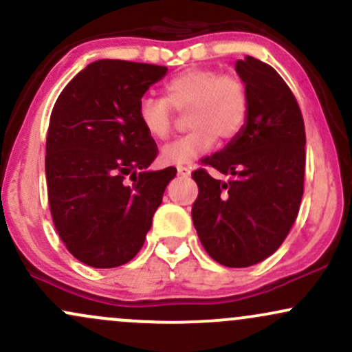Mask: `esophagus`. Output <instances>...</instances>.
<instances>
[{"instance_id":"1","label":"esophagus","mask_w":352,"mask_h":352,"mask_svg":"<svg viewBox=\"0 0 352 352\" xmlns=\"http://www.w3.org/2000/svg\"><path fill=\"white\" fill-rule=\"evenodd\" d=\"M177 172H179L180 177H188L190 173H192V170H190V167H177Z\"/></svg>"}]
</instances>
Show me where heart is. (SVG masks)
Wrapping results in <instances>:
<instances>
[{
	"instance_id": "obj_1",
	"label": "heart",
	"mask_w": 352,
	"mask_h": 352,
	"mask_svg": "<svg viewBox=\"0 0 352 352\" xmlns=\"http://www.w3.org/2000/svg\"><path fill=\"white\" fill-rule=\"evenodd\" d=\"M164 99L144 96L137 116L148 137L165 140L172 129V109L185 111L192 131L165 145L160 160L182 165L215 147L218 137L232 140L248 117V92L243 80L217 69L195 67L173 76L164 84Z\"/></svg>"
}]
</instances>
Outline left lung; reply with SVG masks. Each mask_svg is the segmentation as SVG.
Instances as JSON below:
<instances>
[{
	"instance_id": "8db88e82",
	"label": "left lung",
	"mask_w": 352,
	"mask_h": 352,
	"mask_svg": "<svg viewBox=\"0 0 352 352\" xmlns=\"http://www.w3.org/2000/svg\"><path fill=\"white\" fill-rule=\"evenodd\" d=\"M248 92L240 134L201 164L232 180L192 173L199 197L193 227L213 260L230 268L263 261L280 248L300 210L305 182V122L293 92L268 64L246 56L235 64Z\"/></svg>"
}]
</instances>
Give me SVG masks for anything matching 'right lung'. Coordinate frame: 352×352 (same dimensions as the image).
<instances>
[{"label":"right lung","instance_id":"right-lung-1","mask_svg":"<svg viewBox=\"0 0 352 352\" xmlns=\"http://www.w3.org/2000/svg\"><path fill=\"white\" fill-rule=\"evenodd\" d=\"M167 67L99 59L63 89L46 140L50 208L60 240L92 268L125 265L142 248L177 168L148 170L155 140L139 100Z\"/></svg>","mask_w":352,"mask_h":352}]
</instances>
